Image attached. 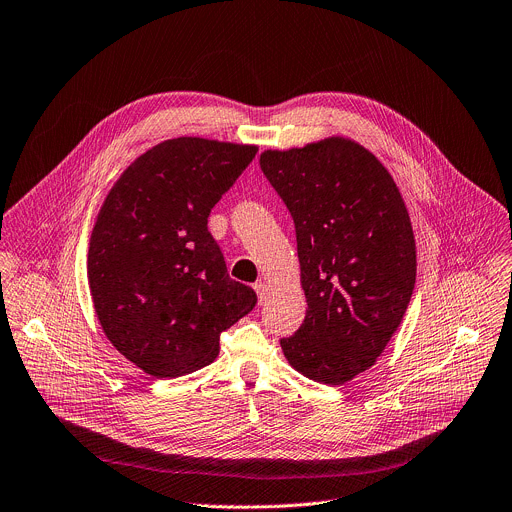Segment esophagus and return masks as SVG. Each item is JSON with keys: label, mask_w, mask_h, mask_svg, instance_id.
<instances>
[{"label": "esophagus", "mask_w": 512, "mask_h": 512, "mask_svg": "<svg viewBox=\"0 0 512 512\" xmlns=\"http://www.w3.org/2000/svg\"><path fill=\"white\" fill-rule=\"evenodd\" d=\"M253 287H255V291H257L259 304H263V302L267 300V283H265V281H257Z\"/></svg>", "instance_id": "esophagus-1"}]
</instances>
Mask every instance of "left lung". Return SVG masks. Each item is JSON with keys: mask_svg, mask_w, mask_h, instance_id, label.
I'll return each instance as SVG.
<instances>
[{"mask_svg": "<svg viewBox=\"0 0 512 512\" xmlns=\"http://www.w3.org/2000/svg\"><path fill=\"white\" fill-rule=\"evenodd\" d=\"M259 164L294 218L308 300L281 350L304 377L344 385L373 367L407 312L417 275L407 206L389 170L348 137L265 150Z\"/></svg>", "mask_w": 512, "mask_h": 512, "instance_id": "left-lung-1", "label": "left lung"}]
</instances>
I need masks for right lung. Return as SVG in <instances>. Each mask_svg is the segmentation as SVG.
I'll return each mask as SVG.
<instances>
[{
    "instance_id": "add662e5",
    "label": "right lung",
    "mask_w": 512,
    "mask_h": 512,
    "mask_svg": "<svg viewBox=\"0 0 512 512\" xmlns=\"http://www.w3.org/2000/svg\"><path fill=\"white\" fill-rule=\"evenodd\" d=\"M255 154L257 145L166 139L109 190L91 233L89 287L105 336L143 373L174 379L206 367L221 332L255 308L206 227Z\"/></svg>"
}]
</instances>
